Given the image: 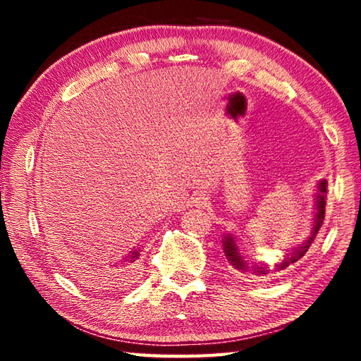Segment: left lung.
<instances>
[{
  "mask_svg": "<svg viewBox=\"0 0 361 361\" xmlns=\"http://www.w3.org/2000/svg\"><path fill=\"white\" fill-rule=\"evenodd\" d=\"M326 186L328 183L326 181H320L319 183V195H317V212H315V224H314V231H312V235L309 237V240L304 243L302 247H299V250H296L295 253H293V256H290V258H286L283 262H280V264H277V267L280 269H285L286 266L293 264V262H296L302 258V256L305 255V252H307L310 243H312V240L315 239L317 232H319V229L322 228L323 224V219H325V205H326ZM224 253H226V258H228V261L231 262L232 266H234L235 269H239V271H253L256 274H267V267L266 266H248V262L245 261V258L239 253V248L235 247V242L234 239H232L231 235H228L224 239Z\"/></svg>",
  "mask_w": 361,
  "mask_h": 361,
  "instance_id": "left-lung-1",
  "label": "left lung"
}]
</instances>
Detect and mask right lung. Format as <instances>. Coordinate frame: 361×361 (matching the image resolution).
I'll return each mask as SVG.
<instances>
[{
  "label": "right lung",
  "instance_id": "add662e5",
  "mask_svg": "<svg viewBox=\"0 0 361 361\" xmlns=\"http://www.w3.org/2000/svg\"><path fill=\"white\" fill-rule=\"evenodd\" d=\"M137 258H138V250H135V252H132L129 255L130 264L132 262H135ZM73 271L76 272L78 277H81L84 283L92 285L97 290H106L109 286L122 282L121 279H126L127 276V271H122V267L119 269L114 266V269H105V271H103V269L82 266L79 264V262H73Z\"/></svg>",
  "mask_w": 361,
  "mask_h": 361
}]
</instances>
